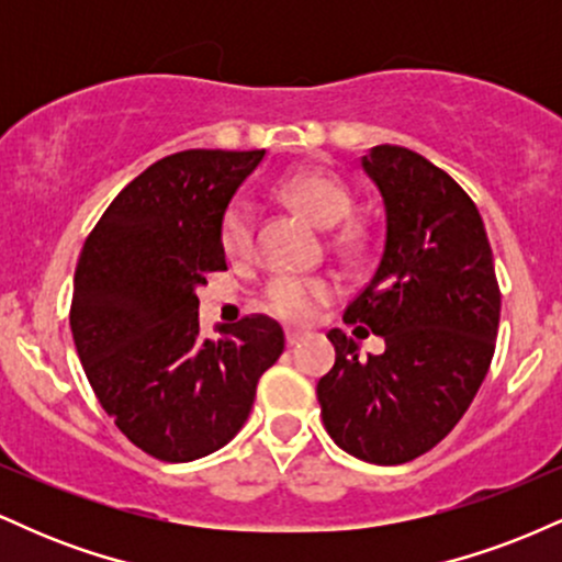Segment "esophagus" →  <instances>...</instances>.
Returning <instances> with one entry per match:
<instances>
[{
	"label": "esophagus",
	"mask_w": 562,
	"mask_h": 562,
	"mask_svg": "<svg viewBox=\"0 0 562 562\" xmlns=\"http://www.w3.org/2000/svg\"><path fill=\"white\" fill-rule=\"evenodd\" d=\"M285 340H288V346H299L301 340H303V333H299V330H288V333H285Z\"/></svg>",
	"instance_id": "esophagus-1"
}]
</instances>
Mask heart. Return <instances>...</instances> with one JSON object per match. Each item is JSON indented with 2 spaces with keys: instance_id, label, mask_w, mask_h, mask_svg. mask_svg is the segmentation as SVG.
<instances>
[{
  "instance_id": "1",
  "label": "heart",
  "mask_w": 562,
  "mask_h": 562,
  "mask_svg": "<svg viewBox=\"0 0 562 562\" xmlns=\"http://www.w3.org/2000/svg\"><path fill=\"white\" fill-rule=\"evenodd\" d=\"M274 192L288 209L299 211L303 218H308L319 229L338 227L344 218L351 216L353 209L351 192L338 179L317 171L293 173V177L282 179ZM250 240H254L250 211L248 205L235 200L227 205L222 224H218V243L229 259H245L250 254ZM338 240L340 245H353V232L346 229ZM333 295V282L322 280V277H277L267 285L263 301L274 317L301 325V322L312 319L322 303L330 301Z\"/></svg>"
}]
</instances>
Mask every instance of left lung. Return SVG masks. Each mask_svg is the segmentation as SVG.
<instances>
[{
    "label": "left lung",
    "instance_id": "1",
    "mask_svg": "<svg viewBox=\"0 0 562 562\" xmlns=\"http://www.w3.org/2000/svg\"><path fill=\"white\" fill-rule=\"evenodd\" d=\"M362 169L383 195L385 245L344 322L370 327L385 351L359 357L357 340L335 327V364L317 398L340 449L402 465L434 449L479 393L502 295L479 209L447 171L398 145L372 147Z\"/></svg>",
    "mask_w": 562,
    "mask_h": 562
}]
</instances>
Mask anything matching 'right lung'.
Masks as SVG:
<instances>
[{
  "instance_id": "obj_1",
  "label": "right lung",
  "mask_w": 562,
  "mask_h": 562,
  "mask_svg": "<svg viewBox=\"0 0 562 562\" xmlns=\"http://www.w3.org/2000/svg\"><path fill=\"white\" fill-rule=\"evenodd\" d=\"M263 150H182L115 195L74 277L70 330L102 409L164 462L222 449L248 420L285 333L250 314L200 335L198 288L227 269L218 224Z\"/></svg>"
}]
</instances>
